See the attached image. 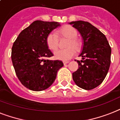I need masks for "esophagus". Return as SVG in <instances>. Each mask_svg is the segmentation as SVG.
I'll list each match as a JSON object with an SVG mask.
<instances>
[{
	"label": "esophagus",
	"mask_w": 120,
	"mask_h": 120,
	"mask_svg": "<svg viewBox=\"0 0 120 120\" xmlns=\"http://www.w3.org/2000/svg\"><path fill=\"white\" fill-rule=\"evenodd\" d=\"M68 63H69V61H63V64H64V65L68 64Z\"/></svg>",
	"instance_id": "esophagus-1"
}]
</instances>
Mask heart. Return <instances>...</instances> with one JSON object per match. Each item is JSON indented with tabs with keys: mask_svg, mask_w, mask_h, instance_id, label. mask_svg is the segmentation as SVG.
Here are the masks:
<instances>
[{
	"mask_svg": "<svg viewBox=\"0 0 120 120\" xmlns=\"http://www.w3.org/2000/svg\"><path fill=\"white\" fill-rule=\"evenodd\" d=\"M59 34L63 38H67L66 46L64 49H58L54 52V56L57 59L61 61H67L73 57L76 50L80 49L81 43L76 38L77 30L70 26H66L59 30ZM46 42L48 47L52 51H55L58 46V36L55 32H50L46 38Z\"/></svg>",
	"mask_w": 120,
	"mask_h": 120,
	"instance_id": "b5f03b06",
	"label": "heart"
}]
</instances>
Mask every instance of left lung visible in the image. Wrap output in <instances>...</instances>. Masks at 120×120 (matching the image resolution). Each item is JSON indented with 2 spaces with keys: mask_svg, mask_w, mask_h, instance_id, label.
Returning a JSON list of instances; mask_svg holds the SVG:
<instances>
[{
  "mask_svg": "<svg viewBox=\"0 0 120 120\" xmlns=\"http://www.w3.org/2000/svg\"><path fill=\"white\" fill-rule=\"evenodd\" d=\"M80 33L82 50L77 61L78 69L73 73L77 86L86 90L95 88L105 78L111 63V49L106 36L90 23L82 20L69 22Z\"/></svg>",
  "mask_w": 120,
  "mask_h": 120,
  "instance_id": "left-lung-1",
  "label": "left lung"
}]
</instances>
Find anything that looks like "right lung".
Returning <instances> with one entry per match:
<instances>
[{
  "mask_svg": "<svg viewBox=\"0 0 120 120\" xmlns=\"http://www.w3.org/2000/svg\"><path fill=\"white\" fill-rule=\"evenodd\" d=\"M60 26L59 22L36 20L22 30L14 42L13 66L19 81L29 90L41 91L50 87L64 65L61 61L46 59L53 56L48 49L46 38Z\"/></svg>",
  "mask_w": 120,
  "mask_h": 120,
  "instance_id": "1",
  "label": "right lung"
}]
</instances>
